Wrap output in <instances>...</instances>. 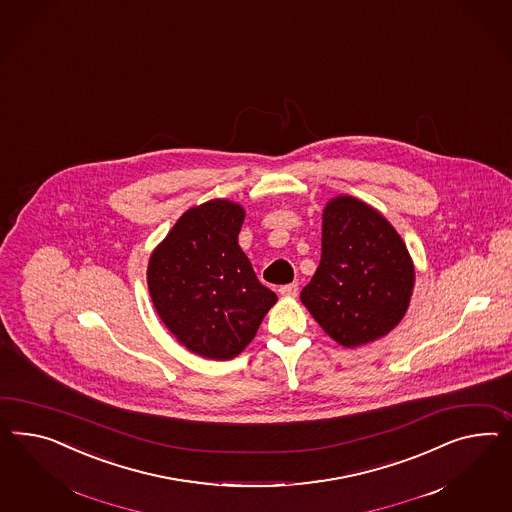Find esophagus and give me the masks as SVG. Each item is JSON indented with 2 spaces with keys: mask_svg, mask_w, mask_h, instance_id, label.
I'll list each match as a JSON object with an SVG mask.
<instances>
[{
  "mask_svg": "<svg viewBox=\"0 0 512 512\" xmlns=\"http://www.w3.org/2000/svg\"><path fill=\"white\" fill-rule=\"evenodd\" d=\"M279 292H281V296H296L298 294V283L294 281V283H289V285H281Z\"/></svg>",
  "mask_w": 512,
  "mask_h": 512,
  "instance_id": "1",
  "label": "esophagus"
}]
</instances>
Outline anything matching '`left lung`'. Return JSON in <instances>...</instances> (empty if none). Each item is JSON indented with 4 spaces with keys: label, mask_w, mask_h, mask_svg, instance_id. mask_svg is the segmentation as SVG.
Instances as JSON below:
<instances>
[{
    "label": "left lung",
    "mask_w": 512,
    "mask_h": 512,
    "mask_svg": "<svg viewBox=\"0 0 512 512\" xmlns=\"http://www.w3.org/2000/svg\"><path fill=\"white\" fill-rule=\"evenodd\" d=\"M414 264L391 223L356 197H335L322 216V257L300 294L339 345L360 346L391 332L414 289Z\"/></svg>",
    "instance_id": "1"
}]
</instances>
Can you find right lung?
I'll use <instances>...</instances> for the list:
<instances>
[{
	"label": "right lung",
	"mask_w": 512,
	"mask_h": 512,
	"mask_svg": "<svg viewBox=\"0 0 512 512\" xmlns=\"http://www.w3.org/2000/svg\"><path fill=\"white\" fill-rule=\"evenodd\" d=\"M244 208L212 199L180 216L154 249L147 281L169 332L208 360H233L255 337L277 296L238 246Z\"/></svg>",
	"instance_id": "right-lung-1"
}]
</instances>
